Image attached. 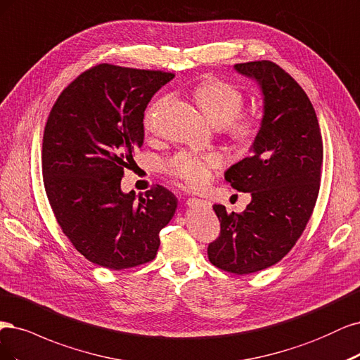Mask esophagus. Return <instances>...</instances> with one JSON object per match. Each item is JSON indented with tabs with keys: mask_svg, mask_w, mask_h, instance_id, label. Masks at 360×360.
I'll return each instance as SVG.
<instances>
[{
	"mask_svg": "<svg viewBox=\"0 0 360 360\" xmlns=\"http://www.w3.org/2000/svg\"><path fill=\"white\" fill-rule=\"evenodd\" d=\"M187 203L190 206H206V207H211V202L203 200V199H197V197H190Z\"/></svg>",
	"mask_w": 360,
	"mask_h": 360,
	"instance_id": "esophagus-1",
	"label": "esophagus"
}]
</instances>
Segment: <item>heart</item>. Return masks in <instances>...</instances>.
I'll return each mask as SVG.
<instances>
[{
	"mask_svg": "<svg viewBox=\"0 0 360 360\" xmlns=\"http://www.w3.org/2000/svg\"><path fill=\"white\" fill-rule=\"evenodd\" d=\"M193 97L205 117L214 125L223 127L231 142L239 146H248L262 130L260 115L242 112L245 106V94L236 85L221 79L207 80L195 86ZM167 98H160L148 108L143 125L146 130L153 129L157 112L165 106ZM221 166V157L214 153H181L167 158L163 165L165 173L185 188L200 190L210 184L214 172Z\"/></svg>",
	"mask_w": 360,
	"mask_h": 360,
	"instance_id": "b5f03b06",
	"label": "heart"
}]
</instances>
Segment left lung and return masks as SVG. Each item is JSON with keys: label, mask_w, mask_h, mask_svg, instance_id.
Returning a JSON list of instances; mask_svg holds the SVG:
<instances>
[{"label": "left lung", "mask_w": 360, "mask_h": 360, "mask_svg": "<svg viewBox=\"0 0 360 360\" xmlns=\"http://www.w3.org/2000/svg\"><path fill=\"white\" fill-rule=\"evenodd\" d=\"M235 68L256 79L264 96L252 155L224 173L231 187L252 199L239 214L214 205L219 235L207 245V257L218 269L247 275L280 262L304 233L320 190L323 141L308 96L280 65L263 60Z\"/></svg>", "instance_id": "1"}]
</instances>
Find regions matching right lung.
<instances>
[{"instance_id":"add662e5","label":"right lung","mask_w":360,"mask_h":360,"mask_svg":"<svg viewBox=\"0 0 360 360\" xmlns=\"http://www.w3.org/2000/svg\"><path fill=\"white\" fill-rule=\"evenodd\" d=\"M175 77L161 70L98 64L56 98L44 127L41 172L63 233L91 263L122 271L154 260L176 197L154 185L136 200L121 179L143 143V115Z\"/></svg>"}]
</instances>
